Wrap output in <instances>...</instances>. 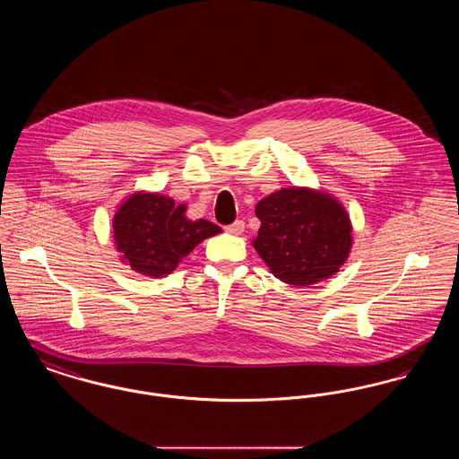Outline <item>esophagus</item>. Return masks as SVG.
Listing matches in <instances>:
<instances>
[{
	"mask_svg": "<svg viewBox=\"0 0 459 459\" xmlns=\"http://www.w3.org/2000/svg\"><path fill=\"white\" fill-rule=\"evenodd\" d=\"M225 230L229 232V234H234V236H239L244 232V221L242 220H236L234 223H230V225H227L225 227Z\"/></svg>",
	"mask_w": 459,
	"mask_h": 459,
	"instance_id": "34e87169",
	"label": "esophagus"
}]
</instances>
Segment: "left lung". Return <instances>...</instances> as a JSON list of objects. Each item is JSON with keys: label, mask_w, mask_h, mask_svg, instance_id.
<instances>
[{"label": "left lung", "mask_w": 459, "mask_h": 459, "mask_svg": "<svg viewBox=\"0 0 459 459\" xmlns=\"http://www.w3.org/2000/svg\"><path fill=\"white\" fill-rule=\"evenodd\" d=\"M255 212L262 227L253 247L273 277L285 284L322 282L350 256V215L324 191L285 187L263 197Z\"/></svg>", "instance_id": "left-lung-1"}]
</instances>
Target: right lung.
Returning <instances> with one entry per match:
<instances>
[{
  "label": "right lung",
  "mask_w": 459,
  "mask_h": 459,
  "mask_svg": "<svg viewBox=\"0 0 459 459\" xmlns=\"http://www.w3.org/2000/svg\"><path fill=\"white\" fill-rule=\"evenodd\" d=\"M221 232L208 220H189L172 197L134 193L113 217V238L122 262L153 279L172 273L199 242Z\"/></svg>",
  "instance_id": "right-lung-1"
}]
</instances>
